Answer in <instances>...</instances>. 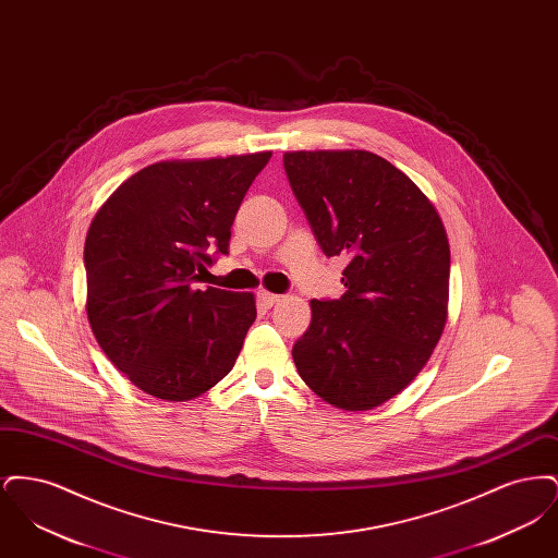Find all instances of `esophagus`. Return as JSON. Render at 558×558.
<instances>
[{
	"mask_svg": "<svg viewBox=\"0 0 558 558\" xmlns=\"http://www.w3.org/2000/svg\"><path fill=\"white\" fill-rule=\"evenodd\" d=\"M257 296H259V303L264 307H274L280 301V294H274V292L262 291Z\"/></svg>",
	"mask_w": 558,
	"mask_h": 558,
	"instance_id": "esophagus-1",
	"label": "esophagus"
}]
</instances>
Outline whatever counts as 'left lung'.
<instances>
[{"mask_svg": "<svg viewBox=\"0 0 558 558\" xmlns=\"http://www.w3.org/2000/svg\"><path fill=\"white\" fill-rule=\"evenodd\" d=\"M284 169L324 255L349 262L345 294L312 301L294 366L324 401L372 410L416 378L441 339L446 228L421 187L368 150L284 153Z\"/></svg>", "mask_w": 558, "mask_h": 558, "instance_id": "8db88e82", "label": "left lung"}]
</instances>
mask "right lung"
<instances>
[{"label":"right lung","instance_id":"add662e5","mask_svg":"<svg viewBox=\"0 0 558 558\" xmlns=\"http://www.w3.org/2000/svg\"><path fill=\"white\" fill-rule=\"evenodd\" d=\"M271 153L160 160L98 209L83 262L87 319L108 360L153 398L187 401L234 368L253 292L196 289Z\"/></svg>","mask_w":558,"mask_h":558}]
</instances>
